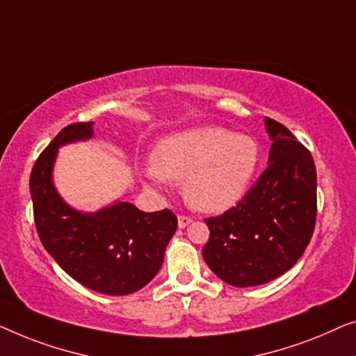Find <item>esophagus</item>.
<instances>
[{
    "label": "esophagus",
    "mask_w": 356,
    "mask_h": 356,
    "mask_svg": "<svg viewBox=\"0 0 356 356\" xmlns=\"http://www.w3.org/2000/svg\"><path fill=\"white\" fill-rule=\"evenodd\" d=\"M190 222H192V219H190L188 216H177V224L180 229H185Z\"/></svg>",
    "instance_id": "1"
}]
</instances>
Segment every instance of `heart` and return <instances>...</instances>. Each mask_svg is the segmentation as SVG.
Segmentation results:
<instances>
[{
    "instance_id": "1",
    "label": "heart",
    "mask_w": 356,
    "mask_h": 356,
    "mask_svg": "<svg viewBox=\"0 0 356 356\" xmlns=\"http://www.w3.org/2000/svg\"><path fill=\"white\" fill-rule=\"evenodd\" d=\"M259 161L261 149L250 135L216 126L193 127L169 135L154 147L143 180L158 192L171 180H184V198L190 207L224 213L247 195Z\"/></svg>"
}]
</instances>
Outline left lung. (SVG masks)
<instances>
[{
    "mask_svg": "<svg viewBox=\"0 0 356 356\" xmlns=\"http://www.w3.org/2000/svg\"><path fill=\"white\" fill-rule=\"evenodd\" d=\"M271 138L268 168L237 207L204 219L203 258L234 287H254L282 276L298 261L316 221V168L287 127L264 118Z\"/></svg>",
    "mask_w": 356,
    "mask_h": 356,
    "instance_id": "left-lung-1",
    "label": "left lung"
}]
</instances>
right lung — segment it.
Here are the masks:
<instances>
[{
  "label": "right lung",
  "instance_id": "add662e5",
  "mask_svg": "<svg viewBox=\"0 0 356 356\" xmlns=\"http://www.w3.org/2000/svg\"><path fill=\"white\" fill-rule=\"evenodd\" d=\"M92 137L93 122L71 124L38 156L30 174L35 226L44 250L83 287L104 295H129L161 269L177 218L169 209L140 211L121 200L92 213L72 208L54 185V163L64 145Z\"/></svg>",
  "mask_w": 356,
  "mask_h": 356
}]
</instances>
